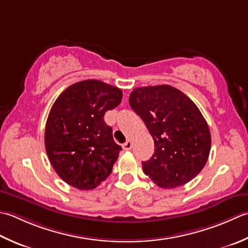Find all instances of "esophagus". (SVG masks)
Returning a JSON list of instances; mask_svg holds the SVG:
<instances>
[{
	"label": "esophagus",
	"instance_id": "esophagus-1",
	"mask_svg": "<svg viewBox=\"0 0 248 248\" xmlns=\"http://www.w3.org/2000/svg\"><path fill=\"white\" fill-rule=\"evenodd\" d=\"M123 148L124 149V150H130L131 148H132V142H131V140H127V142H125L124 145H123Z\"/></svg>",
	"mask_w": 248,
	"mask_h": 248
}]
</instances>
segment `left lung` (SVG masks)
Masks as SVG:
<instances>
[{
  "instance_id": "1",
  "label": "left lung",
  "mask_w": 248,
  "mask_h": 248,
  "mask_svg": "<svg viewBox=\"0 0 248 248\" xmlns=\"http://www.w3.org/2000/svg\"><path fill=\"white\" fill-rule=\"evenodd\" d=\"M129 104L149 131L155 153L143 171L161 188L183 186L202 171L211 150V133L197 105L169 85L135 88Z\"/></svg>"
}]
</instances>
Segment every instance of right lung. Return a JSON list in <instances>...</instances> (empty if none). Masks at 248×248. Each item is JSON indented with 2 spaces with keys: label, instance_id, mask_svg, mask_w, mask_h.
I'll return each mask as SVG.
<instances>
[{
  "label": "right lung",
  "instance_id": "1",
  "mask_svg": "<svg viewBox=\"0 0 248 248\" xmlns=\"http://www.w3.org/2000/svg\"><path fill=\"white\" fill-rule=\"evenodd\" d=\"M121 99L117 87L87 79L67 87L53 103L45 148L52 168L69 185L90 190L109 176L123 148L115 143L104 115Z\"/></svg>",
  "mask_w": 248,
  "mask_h": 248
}]
</instances>
